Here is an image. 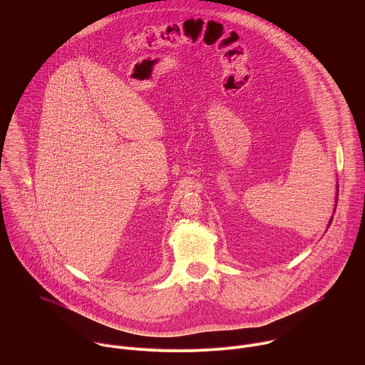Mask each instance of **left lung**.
Segmentation results:
<instances>
[{
  "label": "left lung",
  "instance_id": "8db88e82",
  "mask_svg": "<svg viewBox=\"0 0 365 365\" xmlns=\"http://www.w3.org/2000/svg\"><path fill=\"white\" fill-rule=\"evenodd\" d=\"M339 186V185H337ZM337 199H339V187H337ZM337 199H336V202H337ZM336 207H337V203H336V206H334V212H336ZM331 222H333V217L330 219V222H329V226L331 225Z\"/></svg>",
  "mask_w": 365,
  "mask_h": 365
}]
</instances>
